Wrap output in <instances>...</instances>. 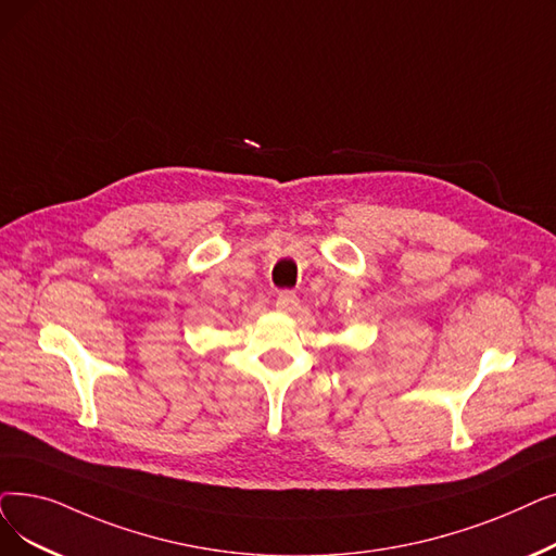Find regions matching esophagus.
<instances>
[{
    "mask_svg": "<svg viewBox=\"0 0 556 556\" xmlns=\"http://www.w3.org/2000/svg\"><path fill=\"white\" fill-rule=\"evenodd\" d=\"M277 308L281 311V313H293L298 306H300V300H298V295L293 293V291H281L279 295H277Z\"/></svg>",
    "mask_w": 556,
    "mask_h": 556,
    "instance_id": "34e87169",
    "label": "esophagus"
}]
</instances>
